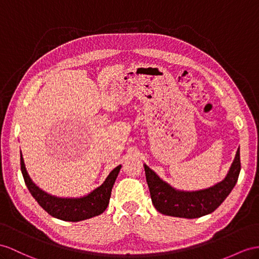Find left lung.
Wrapping results in <instances>:
<instances>
[{
    "instance_id": "obj_1",
    "label": "left lung",
    "mask_w": 259,
    "mask_h": 259,
    "mask_svg": "<svg viewBox=\"0 0 259 259\" xmlns=\"http://www.w3.org/2000/svg\"><path fill=\"white\" fill-rule=\"evenodd\" d=\"M144 165L145 177L150 189L152 202L162 214L196 219L213 212L234 188L241 171L240 148L237 149L233 163L224 180L200 190H180L164 182L147 164Z\"/></svg>"
}]
</instances>
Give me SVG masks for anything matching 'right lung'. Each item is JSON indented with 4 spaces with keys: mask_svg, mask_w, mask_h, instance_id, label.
Masks as SVG:
<instances>
[{
    "mask_svg": "<svg viewBox=\"0 0 259 259\" xmlns=\"http://www.w3.org/2000/svg\"><path fill=\"white\" fill-rule=\"evenodd\" d=\"M121 165L112 169L105 182L92 190L90 194L82 197H57L46 193L45 190L39 188L32 182L27 169L25 166L24 157L21 151V169L22 174L30 191L31 196L36 199L40 207L48 212L50 215L59 219V220L78 222L88 220L93 217L102 214L107 208L111 195V189L116 182V178L120 171Z\"/></svg>",
    "mask_w": 259,
    "mask_h": 259,
    "instance_id": "obj_1",
    "label": "right lung"
}]
</instances>
